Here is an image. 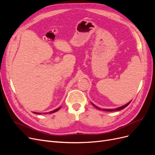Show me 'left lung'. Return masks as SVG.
<instances>
[{"label":"left lung","mask_w":155,"mask_h":155,"mask_svg":"<svg viewBox=\"0 0 155 155\" xmlns=\"http://www.w3.org/2000/svg\"><path fill=\"white\" fill-rule=\"evenodd\" d=\"M130 101H129L128 104H125V105H123V106H121V107H118V108H116V109H101V108H99V107H96V106H95L93 104H92L96 108H97V109H98V110H104V111H109V112H112V111H118V110H122L123 109H124V108H125L127 106H128L129 105V104L130 103Z\"/></svg>","instance_id":"left-lung-1"}]
</instances>
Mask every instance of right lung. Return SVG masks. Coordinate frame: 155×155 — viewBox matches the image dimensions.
<instances>
[{"label":"right lung","instance_id":"right-lung-1","mask_svg":"<svg viewBox=\"0 0 155 155\" xmlns=\"http://www.w3.org/2000/svg\"><path fill=\"white\" fill-rule=\"evenodd\" d=\"M60 108L61 107H59L58 109H55V110H52V111H50V112H49L48 113L49 114H51V113H54V112H56V111H58V110H59V109H60ZM34 113H35V114H41V113H39V112H34ZM45 114H48V113H45Z\"/></svg>","mask_w":155,"mask_h":155}]
</instances>
